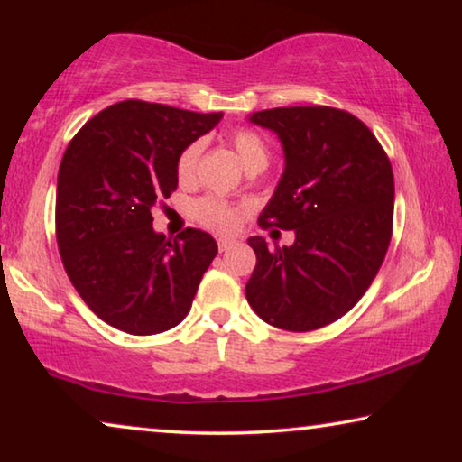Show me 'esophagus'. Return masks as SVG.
Returning a JSON list of instances; mask_svg holds the SVG:
<instances>
[{
	"instance_id": "esophagus-1",
	"label": "esophagus",
	"mask_w": 462,
	"mask_h": 462,
	"mask_svg": "<svg viewBox=\"0 0 462 462\" xmlns=\"http://www.w3.org/2000/svg\"><path fill=\"white\" fill-rule=\"evenodd\" d=\"M233 244H236V242H233V239H226V237H218V248H220V252L229 250Z\"/></svg>"
}]
</instances>
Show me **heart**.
<instances>
[{"label":"heart","instance_id":"1","mask_svg":"<svg viewBox=\"0 0 462 462\" xmlns=\"http://www.w3.org/2000/svg\"><path fill=\"white\" fill-rule=\"evenodd\" d=\"M226 141H229L233 149H236L237 157L242 160L244 168L248 170V172H258V170L267 166L269 144L264 143V138L258 134V132L248 128H237L226 136ZM199 153L201 143H191L180 151L179 160H176V176H179L182 185L193 182L195 172H198ZM191 212L198 223L220 233H229L233 229H237L239 218H242V212H239L236 206L226 204V201L218 198H212V195H206V198L195 201Z\"/></svg>","mask_w":462,"mask_h":462}]
</instances>
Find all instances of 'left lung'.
Segmentation results:
<instances>
[{
  "label": "left lung",
  "mask_w": 462,
  "mask_h": 462,
  "mask_svg": "<svg viewBox=\"0 0 462 462\" xmlns=\"http://www.w3.org/2000/svg\"><path fill=\"white\" fill-rule=\"evenodd\" d=\"M250 122L280 136L286 168L258 217L292 245L250 237L245 299L258 318L309 332L343 318L374 280L393 231V170L368 125L334 106H277Z\"/></svg>",
  "instance_id": "1"
}]
</instances>
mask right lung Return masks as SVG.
<instances>
[{"label": "right lung", "mask_w": 462, "mask_h": 462, "mask_svg": "<svg viewBox=\"0 0 462 462\" xmlns=\"http://www.w3.org/2000/svg\"><path fill=\"white\" fill-rule=\"evenodd\" d=\"M223 113L124 100L84 124L62 155L56 242L69 280L117 330L149 337L185 319L217 256L210 233L166 239L151 210L179 187L180 151Z\"/></svg>", "instance_id": "obj_1"}]
</instances>
